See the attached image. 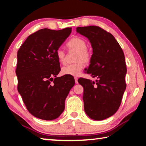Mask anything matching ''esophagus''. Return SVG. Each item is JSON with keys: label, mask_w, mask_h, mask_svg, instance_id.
<instances>
[{"label": "esophagus", "mask_w": 146, "mask_h": 146, "mask_svg": "<svg viewBox=\"0 0 146 146\" xmlns=\"http://www.w3.org/2000/svg\"><path fill=\"white\" fill-rule=\"evenodd\" d=\"M74 78H75V83H76V84H78V78L76 77V76H75V77Z\"/></svg>", "instance_id": "34e87169"}]
</instances>
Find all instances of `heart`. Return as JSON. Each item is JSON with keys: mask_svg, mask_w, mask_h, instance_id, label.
Returning a JSON list of instances; mask_svg holds the SVG:
<instances>
[{"mask_svg": "<svg viewBox=\"0 0 146 146\" xmlns=\"http://www.w3.org/2000/svg\"><path fill=\"white\" fill-rule=\"evenodd\" d=\"M66 46L70 50L77 51L75 64H69L62 68V73L64 75L78 76L85 66V63L90 62L91 58V53L87 49V44L83 38L75 36L69 40ZM56 55L61 64L66 62V53L63 49L58 48L56 51Z\"/></svg>", "mask_w": 146, "mask_h": 146, "instance_id": "1", "label": "heart"}]
</instances>
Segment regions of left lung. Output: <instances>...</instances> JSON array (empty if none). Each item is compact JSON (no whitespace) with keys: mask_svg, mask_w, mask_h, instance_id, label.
I'll return each instance as SVG.
<instances>
[{"mask_svg":"<svg viewBox=\"0 0 146 146\" xmlns=\"http://www.w3.org/2000/svg\"><path fill=\"white\" fill-rule=\"evenodd\" d=\"M76 31L88 38L93 48L86 73L98 78L96 83L87 78L78 80L84 88V110L93 120L106 119L117 111L126 88L124 54L113 35L100 27H78Z\"/></svg>","mask_w":146,"mask_h":146,"instance_id":"obj_1","label":"left lung"}]
</instances>
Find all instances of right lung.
Masks as SVG:
<instances>
[{
  "label": "right lung",
  "mask_w": 146,
  "mask_h": 146,
  "mask_svg": "<svg viewBox=\"0 0 146 146\" xmlns=\"http://www.w3.org/2000/svg\"><path fill=\"white\" fill-rule=\"evenodd\" d=\"M71 32V28L39 29L27 38L17 52V90L28 111L40 119L58 118L75 84L70 76L56 77L60 67L56 51Z\"/></svg>",
  "instance_id": "right-lung-1"
}]
</instances>
